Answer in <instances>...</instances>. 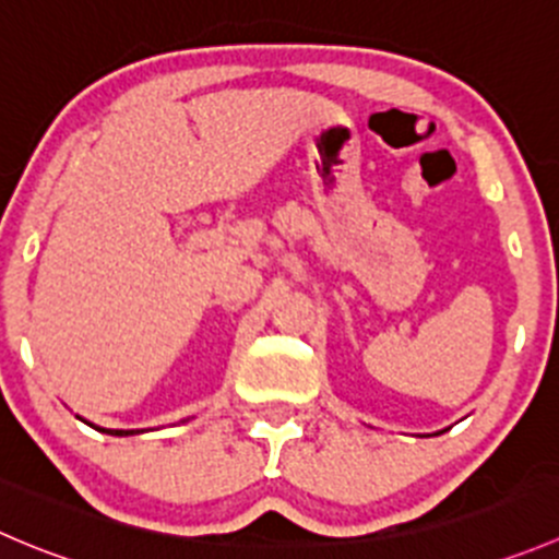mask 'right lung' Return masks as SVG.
<instances>
[{
    "mask_svg": "<svg viewBox=\"0 0 559 559\" xmlns=\"http://www.w3.org/2000/svg\"><path fill=\"white\" fill-rule=\"evenodd\" d=\"M97 431H106V435H111V437H130V435H135V431H119V429H97Z\"/></svg>",
    "mask_w": 559,
    "mask_h": 559,
    "instance_id": "obj_1",
    "label": "right lung"
}]
</instances>
